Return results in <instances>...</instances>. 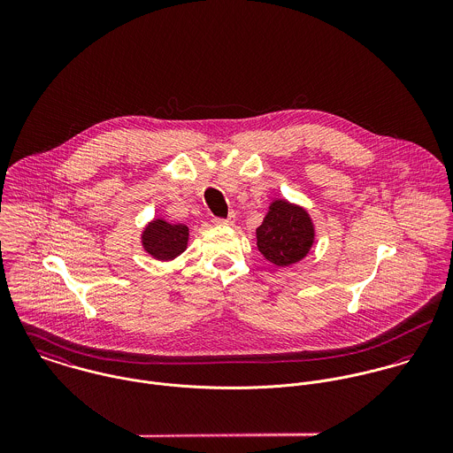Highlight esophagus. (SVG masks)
I'll use <instances>...</instances> for the list:
<instances>
[{
  "label": "esophagus",
  "instance_id": "obj_1",
  "mask_svg": "<svg viewBox=\"0 0 453 453\" xmlns=\"http://www.w3.org/2000/svg\"><path fill=\"white\" fill-rule=\"evenodd\" d=\"M234 221H235V214H230L226 219H223V218H214V223H216V225H234Z\"/></svg>",
  "mask_w": 453,
  "mask_h": 453
}]
</instances>
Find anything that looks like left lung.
I'll return each instance as SVG.
<instances>
[{
	"label": "left lung",
	"mask_w": 453,
	"mask_h": 453,
	"mask_svg": "<svg viewBox=\"0 0 453 453\" xmlns=\"http://www.w3.org/2000/svg\"><path fill=\"white\" fill-rule=\"evenodd\" d=\"M316 230L309 212L284 198L273 200L257 228L259 253L277 266L305 258L314 244Z\"/></svg>",
	"instance_id": "obj_1"
}]
</instances>
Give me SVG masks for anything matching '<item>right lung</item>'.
<instances>
[{
    "label": "right lung",
    "mask_w": 453,
    "mask_h": 453,
    "mask_svg": "<svg viewBox=\"0 0 453 453\" xmlns=\"http://www.w3.org/2000/svg\"><path fill=\"white\" fill-rule=\"evenodd\" d=\"M142 248L148 255L160 261H169L180 257L188 244V226L171 225L165 219H153L146 225L141 235Z\"/></svg>",
    "instance_id": "right-lung-1"
}]
</instances>
